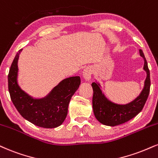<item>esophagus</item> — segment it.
Listing matches in <instances>:
<instances>
[{"label": "esophagus", "mask_w": 158, "mask_h": 158, "mask_svg": "<svg viewBox=\"0 0 158 158\" xmlns=\"http://www.w3.org/2000/svg\"><path fill=\"white\" fill-rule=\"evenodd\" d=\"M91 75H92V70L90 68L87 67L85 68L84 71L82 72V77L86 81H89L91 78Z\"/></svg>", "instance_id": "1"}]
</instances>
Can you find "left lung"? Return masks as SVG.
I'll use <instances>...</instances> for the list:
<instances>
[{
  "mask_svg": "<svg viewBox=\"0 0 158 158\" xmlns=\"http://www.w3.org/2000/svg\"><path fill=\"white\" fill-rule=\"evenodd\" d=\"M140 54L144 59L143 69L146 71L147 77L145 80L143 90H142L140 96L133 102L124 105H120L109 102L102 94L99 85L96 82L92 83L93 90H94V95H93L94 113L96 119L100 123L107 126H117L133 118L143 110L149 96L151 81H150V73L147 62L141 49H140Z\"/></svg>",
  "mask_w": 158,
  "mask_h": 158,
  "instance_id": "left-lung-1",
  "label": "left lung"
}]
</instances>
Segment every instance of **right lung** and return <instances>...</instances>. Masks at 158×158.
Returning a JSON list of instances; mask_svg holds the SVG:
<instances>
[{"instance_id": "add662e5", "label": "right lung", "mask_w": 158, "mask_h": 158, "mask_svg": "<svg viewBox=\"0 0 158 158\" xmlns=\"http://www.w3.org/2000/svg\"><path fill=\"white\" fill-rule=\"evenodd\" d=\"M15 55L8 74V88L10 98L19 113L25 119L43 128H55L63 123L68 114L70 100L79 88V77H72L62 80L42 99H34L23 91L17 83L19 54Z\"/></svg>"}]
</instances>
